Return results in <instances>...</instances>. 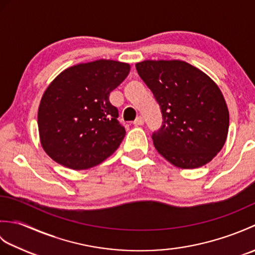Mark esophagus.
Wrapping results in <instances>:
<instances>
[{
    "label": "esophagus",
    "mask_w": 255,
    "mask_h": 255,
    "mask_svg": "<svg viewBox=\"0 0 255 255\" xmlns=\"http://www.w3.org/2000/svg\"><path fill=\"white\" fill-rule=\"evenodd\" d=\"M144 124V121H143V118L142 117H137L136 118V121L133 122V125L134 126H142V125Z\"/></svg>",
    "instance_id": "obj_1"
}]
</instances>
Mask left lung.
<instances>
[{"instance_id":"8db88e82","label":"left lung","mask_w":255,"mask_h":255,"mask_svg":"<svg viewBox=\"0 0 255 255\" xmlns=\"http://www.w3.org/2000/svg\"><path fill=\"white\" fill-rule=\"evenodd\" d=\"M136 69L163 117L152 133L156 151L181 169L207 164L223 149L229 129V111L218 85L181 60H145Z\"/></svg>"}]
</instances>
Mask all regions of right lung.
Returning a JSON list of instances; mask_svg holds the SVG:
<instances>
[{
    "label": "right lung",
    "instance_id": "add662e5",
    "mask_svg": "<svg viewBox=\"0 0 255 255\" xmlns=\"http://www.w3.org/2000/svg\"><path fill=\"white\" fill-rule=\"evenodd\" d=\"M129 71L128 63L101 59L70 67L49 84L38 108V130L53 161L86 170L115 152L126 130L108 97Z\"/></svg>",
    "mask_w": 255,
    "mask_h": 255
}]
</instances>
